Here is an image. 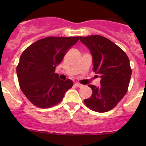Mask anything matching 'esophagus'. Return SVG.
Listing matches in <instances>:
<instances>
[{"instance_id":"34e87169","label":"esophagus","mask_w":146,"mask_h":146,"mask_svg":"<svg viewBox=\"0 0 146 146\" xmlns=\"http://www.w3.org/2000/svg\"><path fill=\"white\" fill-rule=\"evenodd\" d=\"M75 86L78 87V88H82L83 85H81V84H80V83H75Z\"/></svg>"}]
</instances>
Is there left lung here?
<instances>
[{
	"mask_svg": "<svg viewBox=\"0 0 146 146\" xmlns=\"http://www.w3.org/2000/svg\"><path fill=\"white\" fill-rule=\"evenodd\" d=\"M80 41L89 48L92 57V70L101 78L100 86L88 85L92 94L84 102L97 112L110 111L127 92L131 77L129 58L121 48L104 36H80Z\"/></svg>",
	"mask_w": 146,
	"mask_h": 146,
	"instance_id": "1",
	"label": "left lung"
}]
</instances>
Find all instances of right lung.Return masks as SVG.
I'll list each match as a JSON object with an SVG mask.
<instances>
[{"label": "right lung", "instance_id": "obj_1", "mask_svg": "<svg viewBox=\"0 0 146 146\" xmlns=\"http://www.w3.org/2000/svg\"><path fill=\"white\" fill-rule=\"evenodd\" d=\"M78 39L48 36L31 44L20 56L17 67L20 89L35 106L49 108L57 104L73 86L71 80H61L54 70Z\"/></svg>", "mask_w": 146, "mask_h": 146}]
</instances>
